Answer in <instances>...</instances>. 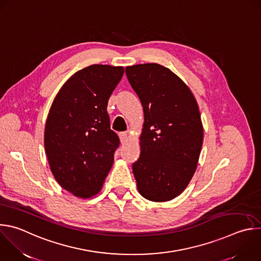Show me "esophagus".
Returning a JSON list of instances; mask_svg holds the SVG:
<instances>
[{
    "mask_svg": "<svg viewBox=\"0 0 261 261\" xmlns=\"http://www.w3.org/2000/svg\"><path fill=\"white\" fill-rule=\"evenodd\" d=\"M119 136H120V140L122 143H124L127 139V133L126 132H120L119 133Z\"/></svg>",
    "mask_w": 261,
    "mask_h": 261,
    "instance_id": "34e87169",
    "label": "esophagus"
}]
</instances>
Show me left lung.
Returning a JSON list of instances; mask_svg holds the SVG:
<instances>
[{"instance_id": "obj_1", "label": "left lung", "mask_w": 261, "mask_h": 261, "mask_svg": "<svg viewBox=\"0 0 261 261\" xmlns=\"http://www.w3.org/2000/svg\"><path fill=\"white\" fill-rule=\"evenodd\" d=\"M127 79L143 107L140 156L132 170L140 195L153 202L179 196L196 171L203 126L189 87L158 63L126 67Z\"/></svg>"}]
</instances>
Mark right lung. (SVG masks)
Instances as JSON below:
<instances>
[{"instance_id":"add662e5","label":"right lung","mask_w":261,"mask_h":261,"mask_svg":"<svg viewBox=\"0 0 261 261\" xmlns=\"http://www.w3.org/2000/svg\"><path fill=\"white\" fill-rule=\"evenodd\" d=\"M123 73L122 66L85 67L65 82L51 106L46 154L57 182L76 197L96 195L113 166L120 139L107 108Z\"/></svg>"}]
</instances>
